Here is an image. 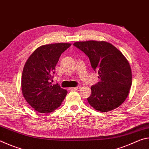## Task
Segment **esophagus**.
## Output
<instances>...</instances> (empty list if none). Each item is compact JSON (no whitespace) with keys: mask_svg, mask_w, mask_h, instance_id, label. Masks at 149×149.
Wrapping results in <instances>:
<instances>
[{"mask_svg":"<svg viewBox=\"0 0 149 149\" xmlns=\"http://www.w3.org/2000/svg\"><path fill=\"white\" fill-rule=\"evenodd\" d=\"M81 89V86L79 85V86H77L76 87H72L71 88V90H78Z\"/></svg>","mask_w":149,"mask_h":149,"instance_id":"34e87169","label":"esophagus"}]
</instances>
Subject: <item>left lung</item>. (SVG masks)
Listing matches in <instances>:
<instances>
[{"instance_id": "left-lung-1", "label": "left lung", "mask_w": 149, "mask_h": 149, "mask_svg": "<svg viewBox=\"0 0 149 149\" xmlns=\"http://www.w3.org/2000/svg\"><path fill=\"white\" fill-rule=\"evenodd\" d=\"M78 48L89 57L99 82L91 87L87 100L100 112H108L122 104L127 99L132 84V74L127 60L117 48L106 41L75 42Z\"/></svg>"}]
</instances>
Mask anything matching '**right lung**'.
Wrapping results in <instances>:
<instances>
[{"label": "right lung", "mask_w": 149, "mask_h": 149, "mask_svg": "<svg viewBox=\"0 0 149 149\" xmlns=\"http://www.w3.org/2000/svg\"><path fill=\"white\" fill-rule=\"evenodd\" d=\"M70 46V43L42 45L30 55L25 64L22 75V94L37 112H53L66 96V90L58 84L52 85V82L60 55Z\"/></svg>", "instance_id": "right-lung-1"}]
</instances>
